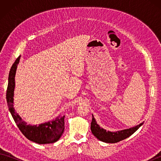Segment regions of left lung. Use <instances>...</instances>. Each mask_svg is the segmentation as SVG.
Instances as JSON below:
<instances>
[{
    "label": "left lung",
    "mask_w": 161,
    "mask_h": 161,
    "mask_svg": "<svg viewBox=\"0 0 161 161\" xmlns=\"http://www.w3.org/2000/svg\"><path fill=\"white\" fill-rule=\"evenodd\" d=\"M92 116H93V118H92V122L91 124V130L92 133L99 141L107 143H116L129 138L133 133L137 131L144 123V122H141L140 125L129 129L119 130V131H110L100 127V126L95 120L93 114H92Z\"/></svg>",
    "instance_id": "left-lung-1"
}]
</instances>
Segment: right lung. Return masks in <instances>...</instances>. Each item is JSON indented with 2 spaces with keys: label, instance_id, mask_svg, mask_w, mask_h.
Returning <instances> with one entry per match:
<instances>
[{
  "label": "right lung",
  "instance_id": "add662e5",
  "mask_svg": "<svg viewBox=\"0 0 161 161\" xmlns=\"http://www.w3.org/2000/svg\"><path fill=\"white\" fill-rule=\"evenodd\" d=\"M20 56L16 59L10 69L7 88L6 99L9 110L20 131L30 141L40 145L54 143L59 140L64 131L65 115L56 117L55 119L39 125H28L23 121L14 108V95L15 88V75Z\"/></svg>",
  "mask_w": 161,
  "mask_h": 161
}]
</instances>
